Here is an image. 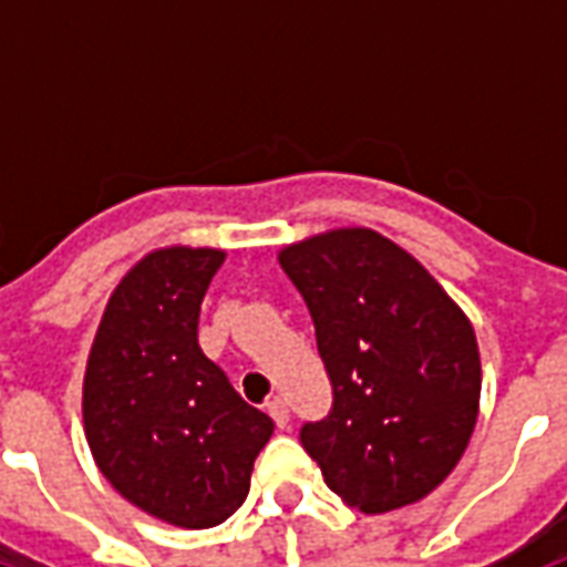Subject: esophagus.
Returning <instances> with one entry per match:
<instances>
[{"mask_svg":"<svg viewBox=\"0 0 567 567\" xmlns=\"http://www.w3.org/2000/svg\"><path fill=\"white\" fill-rule=\"evenodd\" d=\"M267 413L272 416V422L279 427H288V422H291V416H288V404H285L282 398H272V401H267Z\"/></svg>","mask_w":567,"mask_h":567,"instance_id":"obj_1","label":"esophagus"}]
</instances>
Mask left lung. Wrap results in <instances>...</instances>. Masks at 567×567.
Listing matches in <instances>:
<instances>
[{
  "label": "left lung",
  "mask_w": 567,
  "mask_h": 567,
  "mask_svg": "<svg viewBox=\"0 0 567 567\" xmlns=\"http://www.w3.org/2000/svg\"><path fill=\"white\" fill-rule=\"evenodd\" d=\"M279 264L303 295L333 385L300 443L349 507L416 504L452 474L480 413L471 319L410 251L370 227L291 243Z\"/></svg>",
  "instance_id": "obj_1"
}]
</instances>
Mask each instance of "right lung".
I'll return each mask as SVG.
<instances>
[{"label":"right lung","instance_id":"right-lung-1","mask_svg":"<svg viewBox=\"0 0 567 567\" xmlns=\"http://www.w3.org/2000/svg\"><path fill=\"white\" fill-rule=\"evenodd\" d=\"M221 248L166 246L105 303L84 370V437L124 498L178 528L221 525L246 501L272 419L248 406L197 343Z\"/></svg>","mask_w":567,"mask_h":567}]
</instances>
